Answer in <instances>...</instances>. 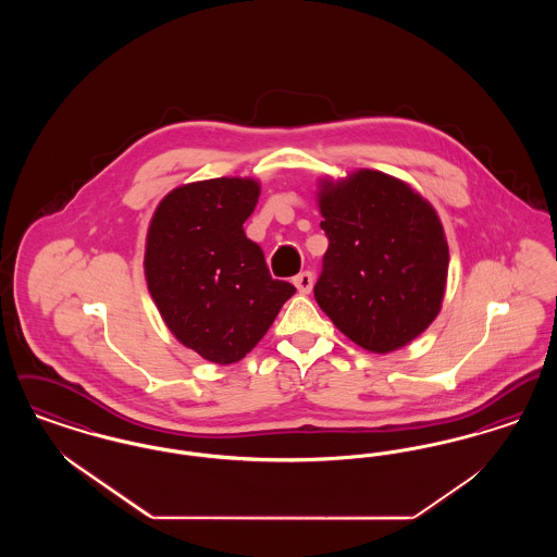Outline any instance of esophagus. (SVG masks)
Returning <instances> with one entry per match:
<instances>
[{"label":"esophagus","instance_id":"esophagus-1","mask_svg":"<svg viewBox=\"0 0 557 557\" xmlns=\"http://www.w3.org/2000/svg\"><path fill=\"white\" fill-rule=\"evenodd\" d=\"M294 286L298 288V292L309 294L311 288H313V273H311V271H302V273H298V275L294 277Z\"/></svg>","mask_w":557,"mask_h":557}]
</instances>
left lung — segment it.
Listing matches in <instances>:
<instances>
[{"instance_id": "1", "label": "left lung", "mask_w": 557, "mask_h": 557, "mask_svg": "<svg viewBox=\"0 0 557 557\" xmlns=\"http://www.w3.org/2000/svg\"><path fill=\"white\" fill-rule=\"evenodd\" d=\"M327 236L315 300L371 352L411 343L441 311L449 246L438 214L395 177L363 169L319 194Z\"/></svg>"}]
</instances>
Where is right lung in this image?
<instances>
[{
    "instance_id": "obj_1",
    "label": "right lung",
    "mask_w": 557,
    "mask_h": 557,
    "mask_svg": "<svg viewBox=\"0 0 557 557\" xmlns=\"http://www.w3.org/2000/svg\"><path fill=\"white\" fill-rule=\"evenodd\" d=\"M259 184L219 177L173 189L152 216L146 280L175 338L212 363H236L265 336L296 288L273 280L244 234Z\"/></svg>"
}]
</instances>
